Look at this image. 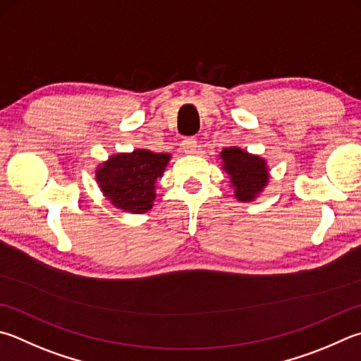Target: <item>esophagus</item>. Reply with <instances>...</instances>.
I'll list each match as a JSON object with an SVG mask.
<instances>
[{"mask_svg": "<svg viewBox=\"0 0 361 361\" xmlns=\"http://www.w3.org/2000/svg\"><path fill=\"white\" fill-rule=\"evenodd\" d=\"M181 147H183V152H185L186 154H194L195 149H197V140L186 139V140H183Z\"/></svg>", "mask_w": 361, "mask_h": 361, "instance_id": "esophagus-1", "label": "esophagus"}]
</instances>
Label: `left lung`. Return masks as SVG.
Segmentation results:
<instances>
[{"instance_id": "obj_1", "label": "left lung", "mask_w": 361, "mask_h": 361, "mask_svg": "<svg viewBox=\"0 0 361 361\" xmlns=\"http://www.w3.org/2000/svg\"><path fill=\"white\" fill-rule=\"evenodd\" d=\"M219 159L233 189L235 199L254 202L265 191L270 181V169L262 156L249 153L240 147H231L222 149Z\"/></svg>"}]
</instances>
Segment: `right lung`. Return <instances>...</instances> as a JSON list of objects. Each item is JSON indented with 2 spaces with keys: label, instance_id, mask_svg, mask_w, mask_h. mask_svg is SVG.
<instances>
[{
  "label": "right lung",
  "instance_id": "1",
  "mask_svg": "<svg viewBox=\"0 0 361 361\" xmlns=\"http://www.w3.org/2000/svg\"><path fill=\"white\" fill-rule=\"evenodd\" d=\"M170 158V153H154L147 148L116 153L97 164L96 183L115 208L129 214L147 213L154 205L156 186Z\"/></svg>",
  "mask_w": 361,
  "mask_h": 361
}]
</instances>
